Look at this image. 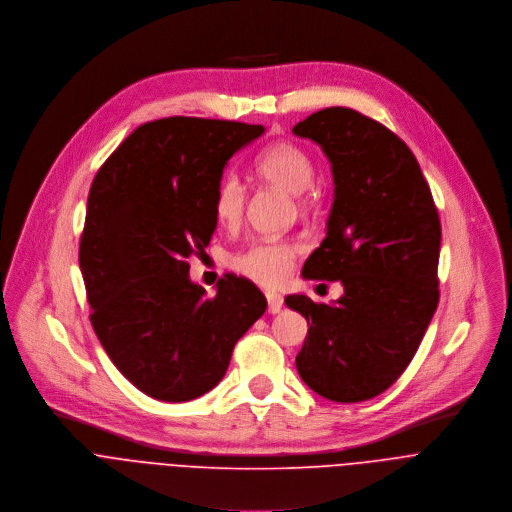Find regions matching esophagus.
<instances>
[{
    "instance_id": "34e87169",
    "label": "esophagus",
    "mask_w": 512,
    "mask_h": 512,
    "mask_svg": "<svg viewBox=\"0 0 512 512\" xmlns=\"http://www.w3.org/2000/svg\"><path fill=\"white\" fill-rule=\"evenodd\" d=\"M266 300H268V313L276 315L280 313V309L284 306V298L276 292H266Z\"/></svg>"
}]
</instances>
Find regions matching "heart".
I'll use <instances>...</instances> for the list:
<instances>
[{"label":"heart","instance_id":"obj_1","mask_svg":"<svg viewBox=\"0 0 512 512\" xmlns=\"http://www.w3.org/2000/svg\"><path fill=\"white\" fill-rule=\"evenodd\" d=\"M262 179L290 195H300L313 185L315 163L311 155L292 143H274L262 149L254 161ZM214 218L222 228L240 226L246 208V185L238 173H224L214 189ZM300 246L290 240H256L230 256V266L254 282L276 286L294 266Z\"/></svg>","mask_w":512,"mask_h":512}]
</instances>
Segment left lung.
Masks as SVG:
<instances>
[{
    "label": "left lung",
    "mask_w": 512,
    "mask_h": 512,
    "mask_svg": "<svg viewBox=\"0 0 512 512\" xmlns=\"http://www.w3.org/2000/svg\"><path fill=\"white\" fill-rule=\"evenodd\" d=\"M292 133L321 145L335 181L327 238L302 276L345 288L335 304L284 298L309 323L296 369L331 401H365L410 365L436 313L438 210L418 159L381 123L331 107Z\"/></svg>",
    "instance_id": "8db88e82"
}]
</instances>
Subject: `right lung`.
I'll return each mask as SVG.
<instances>
[{
    "instance_id": "obj_1",
    "label": "right lung",
    "mask_w": 512,
    "mask_h": 512,
    "mask_svg": "<svg viewBox=\"0 0 512 512\" xmlns=\"http://www.w3.org/2000/svg\"><path fill=\"white\" fill-rule=\"evenodd\" d=\"M262 125L167 117L137 127L98 169L78 262L92 329L143 393L181 403L214 389L266 298L226 274L218 292L189 280L185 258L216 230L214 189L228 159Z\"/></svg>"
}]
</instances>
